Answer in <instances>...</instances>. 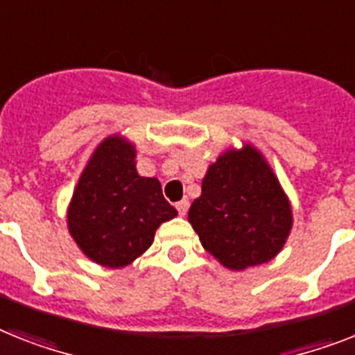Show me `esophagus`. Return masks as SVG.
<instances>
[{
    "mask_svg": "<svg viewBox=\"0 0 355 355\" xmlns=\"http://www.w3.org/2000/svg\"><path fill=\"white\" fill-rule=\"evenodd\" d=\"M175 209H178L180 216H184V214L189 212V199H181L180 203L175 205Z\"/></svg>",
    "mask_w": 355,
    "mask_h": 355,
    "instance_id": "1",
    "label": "esophagus"
}]
</instances>
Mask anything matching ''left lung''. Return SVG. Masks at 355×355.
<instances>
[{"label":"left lung","mask_w":355,"mask_h":355,"mask_svg":"<svg viewBox=\"0 0 355 355\" xmlns=\"http://www.w3.org/2000/svg\"><path fill=\"white\" fill-rule=\"evenodd\" d=\"M189 223L203 248L230 270L263 265L279 254L294 216L288 196L250 143L228 148L209 166Z\"/></svg>","instance_id":"1"}]
</instances>
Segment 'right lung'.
Listing matches in <instances>:
<instances>
[{
    "instance_id": "1",
    "label": "right lung",
    "mask_w": 355,
    "mask_h": 355,
    "mask_svg": "<svg viewBox=\"0 0 355 355\" xmlns=\"http://www.w3.org/2000/svg\"><path fill=\"white\" fill-rule=\"evenodd\" d=\"M178 216L156 178L136 168V145L114 134L96 146L67 209L69 232L79 250L107 268L143 256L161 223Z\"/></svg>"
}]
</instances>
